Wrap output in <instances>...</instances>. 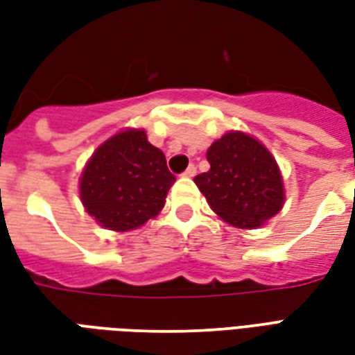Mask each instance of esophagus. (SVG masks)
Wrapping results in <instances>:
<instances>
[{"label":"esophagus","mask_w":355,"mask_h":355,"mask_svg":"<svg viewBox=\"0 0 355 355\" xmlns=\"http://www.w3.org/2000/svg\"><path fill=\"white\" fill-rule=\"evenodd\" d=\"M196 173H198V169H196V165H190V167H188V169H186L184 173H182V177H184V178H192V177H196Z\"/></svg>","instance_id":"obj_1"}]
</instances>
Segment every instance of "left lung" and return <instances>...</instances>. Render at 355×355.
Instances as JSON below:
<instances>
[{
    "label": "left lung",
    "instance_id": "1",
    "mask_svg": "<svg viewBox=\"0 0 355 355\" xmlns=\"http://www.w3.org/2000/svg\"><path fill=\"white\" fill-rule=\"evenodd\" d=\"M211 169L193 178L209 207L234 228L257 230L285 203L279 165L261 140L230 131L207 150Z\"/></svg>",
    "mask_w": 355,
    "mask_h": 355
}]
</instances>
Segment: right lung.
<instances>
[{
    "mask_svg": "<svg viewBox=\"0 0 355 355\" xmlns=\"http://www.w3.org/2000/svg\"><path fill=\"white\" fill-rule=\"evenodd\" d=\"M175 180L146 131L129 127L104 140L89 157L80 177V200L102 228L137 230L159 215Z\"/></svg>",
    "mask_w": 355,
    "mask_h": 355,
    "instance_id": "right-lung-1",
    "label": "right lung"
}]
</instances>
